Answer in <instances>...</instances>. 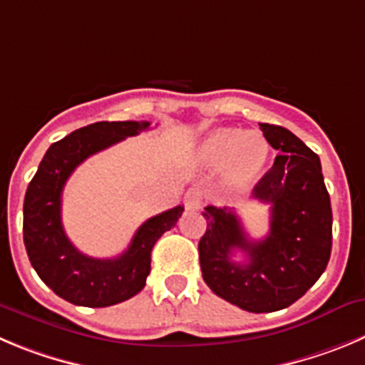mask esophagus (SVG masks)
Here are the masks:
<instances>
[{"label": "esophagus", "instance_id": "obj_1", "mask_svg": "<svg viewBox=\"0 0 365 365\" xmlns=\"http://www.w3.org/2000/svg\"><path fill=\"white\" fill-rule=\"evenodd\" d=\"M203 205V192L198 187H192V189L187 190L185 194V207L189 210H198Z\"/></svg>", "mask_w": 365, "mask_h": 365}]
</instances>
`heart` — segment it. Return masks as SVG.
I'll list each match as a JSON object with an SVG mask.
<instances>
[{
	"label": "heart",
	"instance_id": "heart-1",
	"mask_svg": "<svg viewBox=\"0 0 365 365\" xmlns=\"http://www.w3.org/2000/svg\"><path fill=\"white\" fill-rule=\"evenodd\" d=\"M270 145L261 135H247L237 129H220L200 148V160L212 171L227 166V183L234 190H247L267 167Z\"/></svg>",
	"mask_w": 365,
	"mask_h": 365
}]
</instances>
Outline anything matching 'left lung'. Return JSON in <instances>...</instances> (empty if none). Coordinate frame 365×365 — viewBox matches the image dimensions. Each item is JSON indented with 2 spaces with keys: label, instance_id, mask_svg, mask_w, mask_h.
<instances>
[{
  "label": "left lung",
  "instance_id": "left-lung-1",
  "mask_svg": "<svg viewBox=\"0 0 365 365\" xmlns=\"http://www.w3.org/2000/svg\"><path fill=\"white\" fill-rule=\"evenodd\" d=\"M279 155L254 187L270 203V232L252 241L232 209L207 205V230L198 243L203 281L217 297L252 313L284 309L321 277L331 255V203L321 160L281 125L259 124ZM237 250L245 263L232 259Z\"/></svg>",
  "mask_w": 365,
  "mask_h": 365
}]
</instances>
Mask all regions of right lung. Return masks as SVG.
<instances>
[{"label": "right lung", "instance_id": "obj_1", "mask_svg": "<svg viewBox=\"0 0 365 365\" xmlns=\"http://www.w3.org/2000/svg\"><path fill=\"white\" fill-rule=\"evenodd\" d=\"M149 128V122H95L48 148L29 183L23 205V241L34 270L53 294L88 308L124 302L145 286L151 250L182 216L178 205L138 227L128 250L113 259H97L73 247L61 221V196L75 167L88 156Z\"/></svg>", "mask_w": 365, "mask_h": 365}]
</instances>
